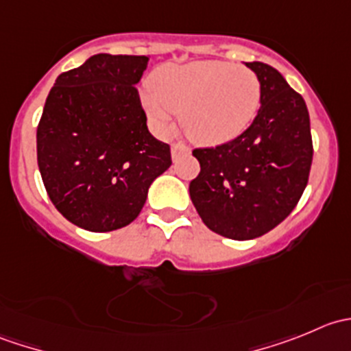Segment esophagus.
<instances>
[{"instance_id":"34e87169","label":"esophagus","mask_w":351,"mask_h":351,"mask_svg":"<svg viewBox=\"0 0 351 351\" xmlns=\"http://www.w3.org/2000/svg\"><path fill=\"white\" fill-rule=\"evenodd\" d=\"M189 154H190V147L185 146L183 143H175L171 146L173 161H178L180 158H183V156H189Z\"/></svg>"}]
</instances>
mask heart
I'll use <instances>...</instances> for the list:
<instances>
[{"mask_svg":"<svg viewBox=\"0 0 351 351\" xmlns=\"http://www.w3.org/2000/svg\"><path fill=\"white\" fill-rule=\"evenodd\" d=\"M156 130L168 134L175 113L183 132L204 146H219L243 134L261 100L260 77L246 66L224 61L162 64L141 95Z\"/></svg>","mask_w":351,"mask_h":351,"instance_id":"b5f03b06","label":"heart"}]
</instances>
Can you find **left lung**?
Masks as SVG:
<instances>
[{"instance_id": "8db88e82", "label": "left lung", "mask_w": 351, "mask_h": 351, "mask_svg": "<svg viewBox=\"0 0 351 351\" xmlns=\"http://www.w3.org/2000/svg\"><path fill=\"white\" fill-rule=\"evenodd\" d=\"M261 84L253 123L229 143L193 149L200 173L190 198L210 231L246 241L260 238L295 208L313 165L306 101L275 67L246 62Z\"/></svg>"}]
</instances>
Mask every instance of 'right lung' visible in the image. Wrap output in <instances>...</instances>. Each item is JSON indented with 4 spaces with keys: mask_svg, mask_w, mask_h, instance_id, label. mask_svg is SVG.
Listing matches in <instances>:
<instances>
[{
    "mask_svg": "<svg viewBox=\"0 0 351 351\" xmlns=\"http://www.w3.org/2000/svg\"><path fill=\"white\" fill-rule=\"evenodd\" d=\"M147 62L146 56H91L59 74L45 100L38 169L52 204L77 228H125L171 166L168 144L147 130L136 88Z\"/></svg>",
    "mask_w": 351,
    "mask_h": 351,
    "instance_id": "1",
    "label": "right lung"
}]
</instances>
